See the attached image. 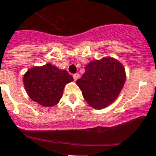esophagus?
Instances as JSON below:
<instances>
[{
    "label": "esophagus",
    "mask_w": 156,
    "mask_h": 156,
    "mask_svg": "<svg viewBox=\"0 0 156 156\" xmlns=\"http://www.w3.org/2000/svg\"><path fill=\"white\" fill-rule=\"evenodd\" d=\"M79 77H80V74H79V73L74 74V75H73V79H74V80L76 81L77 80L79 79Z\"/></svg>",
    "instance_id": "34e87169"
}]
</instances>
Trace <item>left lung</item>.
<instances>
[{
  "label": "left lung",
  "instance_id": "1",
  "mask_svg": "<svg viewBox=\"0 0 156 156\" xmlns=\"http://www.w3.org/2000/svg\"><path fill=\"white\" fill-rule=\"evenodd\" d=\"M126 80L124 67L116 59L103 58L91 61L76 84L93 108H105L119 96Z\"/></svg>",
  "mask_w": 156,
  "mask_h": 156
}]
</instances>
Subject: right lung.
Segmentation results:
<instances>
[{
    "mask_svg": "<svg viewBox=\"0 0 156 156\" xmlns=\"http://www.w3.org/2000/svg\"><path fill=\"white\" fill-rule=\"evenodd\" d=\"M73 80L66 70L59 69L50 63L30 69L23 77L25 89L30 98L45 107L58 104L66 84Z\"/></svg>",
    "mask_w": 156,
    "mask_h": 156,
    "instance_id": "add662e5",
    "label": "right lung"
}]
</instances>
